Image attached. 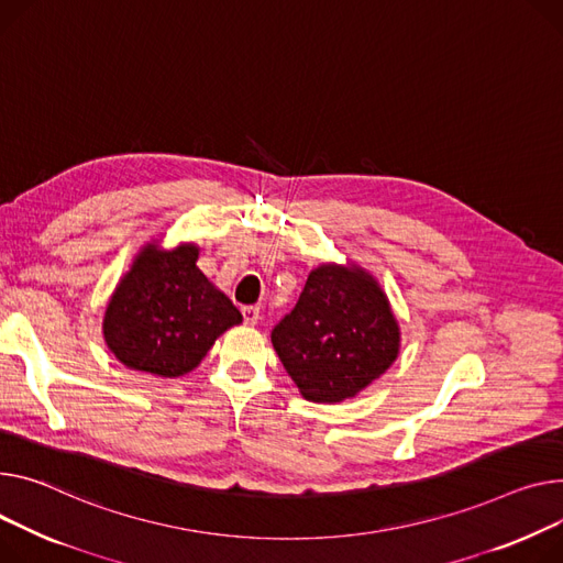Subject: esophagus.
<instances>
[{
	"label": "esophagus",
	"instance_id": "esophagus-1",
	"mask_svg": "<svg viewBox=\"0 0 563 563\" xmlns=\"http://www.w3.org/2000/svg\"><path fill=\"white\" fill-rule=\"evenodd\" d=\"M242 317H244L246 325H255L257 319H260V308L257 306H246V308H242Z\"/></svg>",
	"mask_w": 563,
	"mask_h": 563
}]
</instances>
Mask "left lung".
Listing matches in <instances>:
<instances>
[{
    "label": "left lung",
    "instance_id": "8db88e82",
    "mask_svg": "<svg viewBox=\"0 0 563 563\" xmlns=\"http://www.w3.org/2000/svg\"><path fill=\"white\" fill-rule=\"evenodd\" d=\"M272 344L303 398L342 402L394 364L400 330L376 278L357 265H321L274 325Z\"/></svg>",
    "mask_w": 563,
    "mask_h": 563
}]
</instances>
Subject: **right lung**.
I'll list each match as a JSON object with an SVG mask.
<instances>
[{"label": "right lung", "instance_id": "obj_1", "mask_svg": "<svg viewBox=\"0 0 563 563\" xmlns=\"http://www.w3.org/2000/svg\"><path fill=\"white\" fill-rule=\"evenodd\" d=\"M199 246L146 244L112 291L103 336L115 357L161 378L190 373L214 340L242 323L240 310L197 267Z\"/></svg>", "mask_w": 563, "mask_h": 563}]
</instances>
